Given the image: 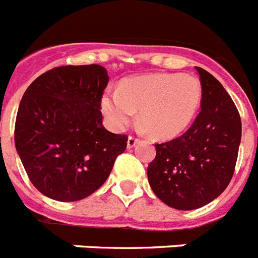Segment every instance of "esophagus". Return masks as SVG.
<instances>
[{
    "label": "esophagus",
    "instance_id": "obj_1",
    "mask_svg": "<svg viewBox=\"0 0 258 258\" xmlns=\"http://www.w3.org/2000/svg\"><path fill=\"white\" fill-rule=\"evenodd\" d=\"M137 142H138V138L133 137V136H129V138H127V149H132V147L136 146Z\"/></svg>",
    "mask_w": 258,
    "mask_h": 258
}]
</instances>
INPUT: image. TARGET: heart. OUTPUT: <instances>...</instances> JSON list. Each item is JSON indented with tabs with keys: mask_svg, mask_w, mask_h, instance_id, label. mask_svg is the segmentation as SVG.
I'll return each instance as SVG.
<instances>
[{
	"mask_svg": "<svg viewBox=\"0 0 258 258\" xmlns=\"http://www.w3.org/2000/svg\"><path fill=\"white\" fill-rule=\"evenodd\" d=\"M204 96L200 79L182 74H150L131 77L118 91L102 98V112L112 131H124L136 118L154 137L171 140L185 131L196 117Z\"/></svg>",
	"mask_w": 258,
	"mask_h": 258,
	"instance_id": "heart-1",
	"label": "heart"
}]
</instances>
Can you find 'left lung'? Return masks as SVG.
I'll return each mask as SVG.
<instances>
[{"label":"left lung","instance_id":"obj_1","mask_svg":"<svg viewBox=\"0 0 258 258\" xmlns=\"http://www.w3.org/2000/svg\"><path fill=\"white\" fill-rule=\"evenodd\" d=\"M204 96L201 111L185 133L156 144L155 159L147 167L153 192L177 210H195L223 193L236 166L241 120L221 82L196 66Z\"/></svg>","mask_w":258,"mask_h":258}]
</instances>
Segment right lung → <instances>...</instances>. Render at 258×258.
Segmentation results:
<instances>
[{"label": "right lung", "instance_id": "obj_1", "mask_svg": "<svg viewBox=\"0 0 258 258\" xmlns=\"http://www.w3.org/2000/svg\"><path fill=\"white\" fill-rule=\"evenodd\" d=\"M100 65L60 66L37 77L23 94L14 140L28 179L44 196L79 201L104 184L127 137L103 126Z\"/></svg>", "mask_w": 258, "mask_h": 258}]
</instances>
